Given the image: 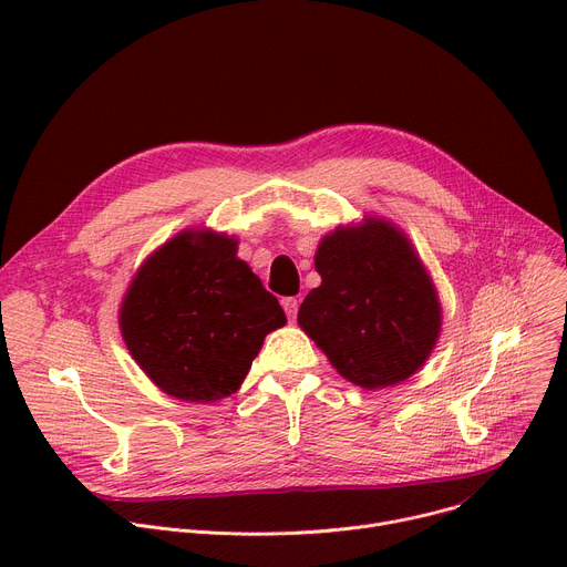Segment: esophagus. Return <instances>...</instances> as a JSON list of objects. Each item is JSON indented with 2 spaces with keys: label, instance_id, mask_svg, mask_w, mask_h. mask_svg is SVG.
<instances>
[{
  "label": "esophagus",
  "instance_id": "obj_1",
  "mask_svg": "<svg viewBox=\"0 0 567 567\" xmlns=\"http://www.w3.org/2000/svg\"><path fill=\"white\" fill-rule=\"evenodd\" d=\"M282 308L289 317V321L296 319V312H299V299H293V296H287V299H282Z\"/></svg>",
  "mask_w": 567,
  "mask_h": 567
}]
</instances>
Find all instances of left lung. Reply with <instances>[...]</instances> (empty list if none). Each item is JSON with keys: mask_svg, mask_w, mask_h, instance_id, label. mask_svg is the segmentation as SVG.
<instances>
[{"mask_svg": "<svg viewBox=\"0 0 567 567\" xmlns=\"http://www.w3.org/2000/svg\"><path fill=\"white\" fill-rule=\"evenodd\" d=\"M321 285L299 326L333 368L363 389H385L419 370L439 331L441 308L406 236L385 220L336 229L315 255Z\"/></svg>", "mask_w": 567, "mask_h": 567, "instance_id": "obj_1", "label": "left lung"}]
</instances>
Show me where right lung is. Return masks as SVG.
Segmentation results:
<instances>
[{"label":"right lung","mask_w":567,"mask_h":567,"mask_svg":"<svg viewBox=\"0 0 567 567\" xmlns=\"http://www.w3.org/2000/svg\"><path fill=\"white\" fill-rule=\"evenodd\" d=\"M118 323L131 355L158 389L212 402L241 389L264 338L287 317L236 257L234 238L184 231L140 268Z\"/></svg>","instance_id":"add662e5"}]
</instances>
